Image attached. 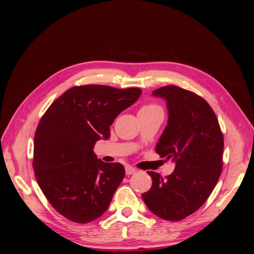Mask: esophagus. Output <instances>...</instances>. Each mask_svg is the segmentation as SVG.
<instances>
[{
	"mask_svg": "<svg viewBox=\"0 0 254 254\" xmlns=\"http://www.w3.org/2000/svg\"><path fill=\"white\" fill-rule=\"evenodd\" d=\"M125 172H126V175H128V176L129 175H132V174L135 173V168L132 167V166H130V165H126Z\"/></svg>",
	"mask_w": 254,
	"mask_h": 254,
	"instance_id": "1",
	"label": "esophagus"
}]
</instances>
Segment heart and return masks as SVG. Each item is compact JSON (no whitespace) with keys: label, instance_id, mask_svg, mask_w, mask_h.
Masks as SVG:
<instances>
[{"label":"heart","instance_id":"heart-1","mask_svg":"<svg viewBox=\"0 0 254 254\" xmlns=\"http://www.w3.org/2000/svg\"><path fill=\"white\" fill-rule=\"evenodd\" d=\"M157 109H160L159 106L150 104V105H146V106L142 107L140 111H150V110H157Z\"/></svg>","mask_w":254,"mask_h":254}]
</instances>
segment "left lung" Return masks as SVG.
<instances>
[{
	"instance_id": "8db88e82",
	"label": "left lung",
	"mask_w": 254,
	"mask_h": 254,
	"mask_svg": "<svg viewBox=\"0 0 254 254\" xmlns=\"http://www.w3.org/2000/svg\"><path fill=\"white\" fill-rule=\"evenodd\" d=\"M152 95L164 98L168 111L156 152L172 159L176 167L165 179L148 172L152 186L142 198L158 217L178 221L196 212L216 186L222 170L224 135L210 105L193 92L165 86Z\"/></svg>"
}]
</instances>
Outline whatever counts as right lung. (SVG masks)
<instances>
[{
    "label": "right lung",
    "mask_w": 254,
    "mask_h": 254,
    "mask_svg": "<svg viewBox=\"0 0 254 254\" xmlns=\"http://www.w3.org/2000/svg\"><path fill=\"white\" fill-rule=\"evenodd\" d=\"M141 93L139 88L73 87L41 118L34 141L35 176L52 206L68 220L87 224L108 209L125 168L103 162L93 148L109 139L115 118Z\"/></svg>",
    "instance_id": "add662e5"
}]
</instances>
